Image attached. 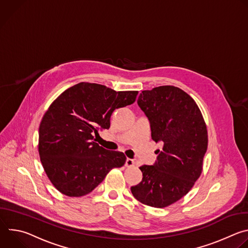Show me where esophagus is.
I'll list each match as a JSON object with an SVG mask.
<instances>
[{"label":"esophagus","instance_id":"obj_1","mask_svg":"<svg viewBox=\"0 0 248 248\" xmlns=\"http://www.w3.org/2000/svg\"><path fill=\"white\" fill-rule=\"evenodd\" d=\"M134 165V161L132 160V159H129V158H127L126 159V161H125V167H132Z\"/></svg>","mask_w":248,"mask_h":248}]
</instances>
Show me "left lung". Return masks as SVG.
Masks as SVG:
<instances>
[{"label":"left lung","instance_id":"1","mask_svg":"<svg viewBox=\"0 0 248 248\" xmlns=\"http://www.w3.org/2000/svg\"><path fill=\"white\" fill-rule=\"evenodd\" d=\"M137 104L150 122L151 136L163 144L153 166H141L142 182L130 188L142 204L167 207L186 195L199 179L208 132L195 101L171 85L140 93Z\"/></svg>","mask_w":248,"mask_h":248}]
</instances>
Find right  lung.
<instances>
[{
	"mask_svg": "<svg viewBox=\"0 0 248 248\" xmlns=\"http://www.w3.org/2000/svg\"><path fill=\"white\" fill-rule=\"evenodd\" d=\"M137 94L80 82L50 105L40 123L38 151L48 179L61 193L86 195L112 169L124 165L123 152L99 146L93 135L99 128L108 129L112 113L134 103Z\"/></svg>",
	"mask_w": 248,
	"mask_h": 248,
	"instance_id": "add662e5",
	"label": "right lung"
}]
</instances>
